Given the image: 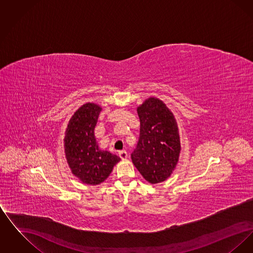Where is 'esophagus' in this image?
<instances>
[{
    "instance_id": "obj_1",
    "label": "esophagus",
    "mask_w": 253,
    "mask_h": 253,
    "mask_svg": "<svg viewBox=\"0 0 253 253\" xmlns=\"http://www.w3.org/2000/svg\"><path fill=\"white\" fill-rule=\"evenodd\" d=\"M119 156H120L121 159H126V158L128 157V154H127L126 151H121V152L119 153Z\"/></svg>"
}]
</instances>
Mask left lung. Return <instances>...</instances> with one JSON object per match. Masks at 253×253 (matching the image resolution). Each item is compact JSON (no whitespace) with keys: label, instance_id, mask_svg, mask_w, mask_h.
<instances>
[{"label":"left lung","instance_id":"left-lung-1","mask_svg":"<svg viewBox=\"0 0 253 253\" xmlns=\"http://www.w3.org/2000/svg\"><path fill=\"white\" fill-rule=\"evenodd\" d=\"M140 133L131 155L132 163L151 184L166 180L176 167L180 137L173 114L157 97H149L137 107Z\"/></svg>","mask_w":253,"mask_h":253}]
</instances>
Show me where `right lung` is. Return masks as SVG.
Returning a JSON list of instances; mask_svg holds the SVG:
<instances>
[{
  "label": "right lung",
  "mask_w": 253,
  "mask_h": 253,
  "mask_svg": "<svg viewBox=\"0 0 253 253\" xmlns=\"http://www.w3.org/2000/svg\"><path fill=\"white\" fill-rule=\"evenodd\" d=\"M101 107L85 103L78 109L67 125L64 152L73 174L88 185H98L108 178L121 158L98 148L95 127Z\"/></svg>",
  "instance_id": "obj_1"
}]
</instances>
